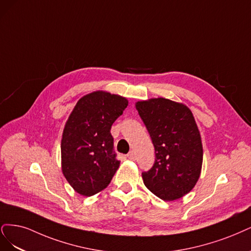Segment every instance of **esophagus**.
<instances>
[{"label": "esophagus", "mask_w": 251, "mask_h": 251, "mask_svg": "<svg viewBox=\"0 0 251 251\" xmlns=\"http://www.w3.org/2000/svg\"><path fill=\"white\" fill-rule=\"evenodd\" d=\"M127 157H128L129 159H130V160H134V159H135V153H134L133 151H130V152H129L128 154H127Z\"/></svg>", "instance_id": "obj_1"}]
</instances>
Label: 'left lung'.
<instances>
[{"label":"left lung","instance_id":"left-lung-1","mask_svg":"<svg viewBox=\"0 0 251 251\" xmlns=\"http://www.w3.org/2000/svg\"><path fill=\"white\" fill-rule=\"evenodd\" d=\"M135 108L155 150L153 167L142 173L145 185L165 201L183 197L197 183L203 160L201 135L191 109L161 97L137 101Z\"/></svg>","mask_w":251,"mask_h":251}]
</instances>
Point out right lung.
I'll return each mask as SVG.
<instances>
[{
    "label": "right lung",
    "mask_w": 251,
    "mask_h": 251,
    "mask_svg": "<svg viewBox=\"0 0 251 251\" xmlns=\"http://www.w3.org/2000/svg\"><path fill=\"white\" fill-rule=\"evenodd\" d=\"M125 97L97 91L80 98L63 128L61 170L71 187L90 197L107 187L120 166L111 125L123 114Z\"/></svg>",
    "instance_id": "right-lung-1"
}]
</instances>
